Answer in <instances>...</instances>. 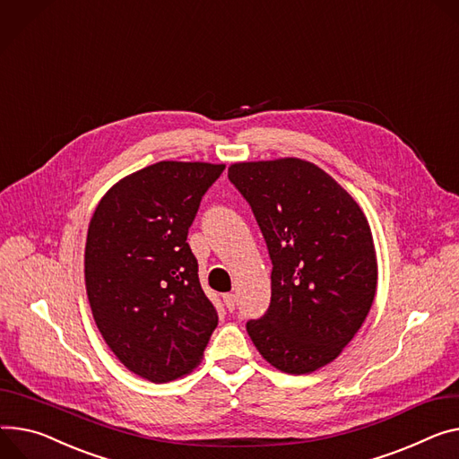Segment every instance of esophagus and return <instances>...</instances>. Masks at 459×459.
I'll return each mask as SVG.
<instances>
[{
  "label": "esophagus",
  "mask_w": 459,
  "mask_h": 459,
  "mask_svg": "<svg viewBox=\"0 0 459 459\" xmlns=\"http://www.w3.org/2000/svg\"><path fill=\"white\" fill-rule=\"evenodd\" d=\"M222 299H224L226 308H228L230 312H233V310H235V305H237V296H235V294H224Z\"/></svg>",
  "instance_id": "obj_1"
}]
</instances>
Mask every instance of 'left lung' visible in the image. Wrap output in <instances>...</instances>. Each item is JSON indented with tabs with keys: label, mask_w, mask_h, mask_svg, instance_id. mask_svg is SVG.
<instances>
[{
	"label": "left lung",
	"mask_w": 459,
	"mask_h": 459,
	"mask_svg": "<svg viewBox=\"0 0 459 459\" xmlns=\"http://www.w3.org/2000/svg\"><path fill=\"white\" fill-rule=\"evenodd\" d=\"M272 261V298L246 324L263 359L303 375L333 362L362 327L377 292V257L359 204L314 163H233Z\"/></svg>",
	"instance_id": "1"
}]
</instances>
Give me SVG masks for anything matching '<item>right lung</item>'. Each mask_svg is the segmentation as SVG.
Segmentation results:
<instances>
[{
	"label": "right lung",
	"instance_id": "add662e5",
	"mask_svg": "<svg viewBox=\"0 0 459 459\" xmlns=\"http://www.w3.org/2000/svg\"><path fill=\"white\" fill-rule=\"evenodd\" d=\"M222 170L200 161L149 165L116 184L91 217L84 277L93 320L123 366L151 382L193 371L219 324L187 233Z\"/></svg>",
	"mask_w": 459,
	"mask_h": 459
}]
</instances>
